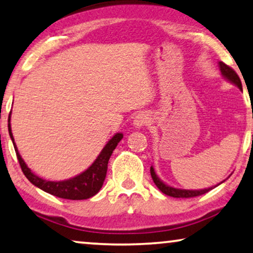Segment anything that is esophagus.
<instances>
[{
    "label": "esophagus",
    "mask_w": 253,
    "mask_h": 253,
    "mask_svg": "<svg viewBox=\"0 0 253 253\" xmlns=\"http://www.w3.org/2000/svg\"><path fill=\"white\" fill-rule=\"evenodd\" d=\"M150 123V116L148 115L147 112H140L138 115L135 117L134 119V127L136 128V129H140L143 126H147L148 124Z\"/></svg>",
    "instance_id": "obj_1"
}]
</instances>
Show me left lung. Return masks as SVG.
I'll use <instances>...</instances> for the list:
<instances>
[{"label":"left lung","instance_id":"left-lung-1","mask_svg":"<svg viewBox=\"0 0 253 253\" xmlns=\"http://www.w3.org/2000/svg\"><path fill=\"white\" fill-rule=\"evenodd\" d=\"M219 69H220V72H221L222 77L225 78L226 80H228L229 83H232L235 86H237L240 89L242 90L243 88H242V83H241V79L240 77L237 76V73L235 72V71L232 69V67H229L228 65H226L225 63L222 62H219ZM150 173H151V177L152 180H154V182L156 186L158 187V189L162 191L163 194L167 195V196H170V197H175V198H190V197H196V196H201V195H204L210 191L213 188L219 186V184H221L223 181H221L219 184H216L214 187H211V188H205V189H199V190H188V189H177V188H173L169 186V184L164 183L163 181L159 179L157 176V174L155 172V169L154 166L150 167Z\"/></svg>","mask_w":253,"mask_h":253}]
</instances>
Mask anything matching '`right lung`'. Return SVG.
<instances>
[{"label":"right lung","instance_id":"1","mask_svg":"<svg viewBox=\"0 0 253 253\" xmlns=\"http://www.w3.org/2000/svg\"><path fill=\"white\" fill-rule=\"evenodd\" d=\"M8 127L10 137H11L13 147H15V151L17 158H18L21 170H23V173L27 177L28 181L31 183H33L35 187L45 191V193L54 195V196L59 198L72 199V201H80V199L90 198L98 193L105 180L109 159L111 157L113 150H115L124 136L122 133H117L116 135H113L111 140H109L108 143L105 144V147L102 149L101 154L95 159V162L84 172L80 173L79 175L64 181H48L42 179V177L38 176L37 174L32 172L31 169H28L26 163L24 162V159L21 158L15 143V140H13L11 125H10V116Z\"/></svg>","mask_w":253,"mask_h":253}]
</instances>
